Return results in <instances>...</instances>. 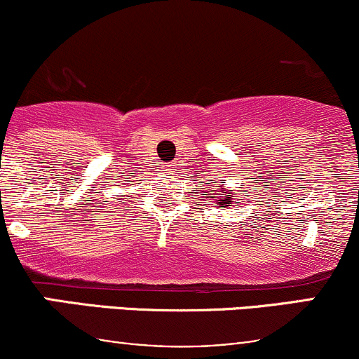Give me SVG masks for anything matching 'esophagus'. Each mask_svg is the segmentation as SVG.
Returning a JSON list of instances; mask_svg holds the SVG:
<instances>
[{
    "instance_id": "34e87169",
    "label": "esophagus",
    "mask_w": 359,
    "mask_h": 359,
    "mask_svg": "<svg viewBox=\"0 0 359 359\" xmlns=\"http://www.w3.org/2000/svg\"><path fill=\"white\" fill-rule=\"evenodd\" d=\"M167 170H174V165H167Z\"/></svg>"
}]
</instances>
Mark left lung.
Wrapping results in <instances>:
<instances>
[{"label":"left lung","instance_id":"obj_1","mask_svg":"<svg viewBox=\"0 0 359 359\" xmlns=\"http://www.w3.org/2000/svg\"><path fill=\"white\" fill-rule=\"evenodd\" d=\"M212 184L216 185L217 189H219V191H217V192H226V194H216V191H208V194H204V196H208L209 199L212 201L214 205H217V208H228L229 204L234 203L233 199H234V197H236V196H234V194H236V192H233V194L228 192L224 189V184H217V180H214Z\"/></svg>","mask_w":359,"mask_h":359}]
</instances>
